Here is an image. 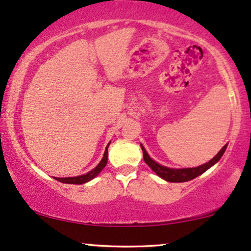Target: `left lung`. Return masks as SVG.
<instances>
[{
    "instance_id": "left-lung-1",
    "label": "left lung",
    "mask_w": 251,
    "mask_h": 251,
    "mask_svg": "<svg viewBox=\"0 0 251 251\" xmlns=\"http://www.w3.org/2000/svg\"><path fill=\"white\" fill-rule=\"evenodd\" d=\"M140 146H142V150H143L144 160H145V163L152 169V171L155 172V174L159 176L160 178H163V179L166 181H171V183H183V181H189L191 179H195L196 177H198V176L204 174L206 170H209L211 166H214L215 164L221 159L222 155L224 154L227 144H226V145L220 150V152H218V153L216 154L211 160H209L208 163L203 164V165L201 166H197V168H184V169L168 168V166H164L162 164L157 163L155 160H153L151 157H150L148 151H146L145 148H144L142 144H140Z\"/></svg>"
}]
</instances>
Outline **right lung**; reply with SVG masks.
<instances>
[{
    "instance_id": "obj_1",
    "label": "right lung",
    "mask_w": 251,
    "mask_h": 251,
    "mask_svg": "<svg viewBox=\"0 0 251 251\" xmlns=\"http://www.w3.org/2000/svg\"><path fill=\"white\" fill-rule=\"evenodd\" d=\"M109 144H111V142L107 144V146H106L105 153H103V157H102V159L100 160V163L98 164V165L93 170H91V171L87 172V174L81 175V176H76V177H65V178L54 177V179H56L57 181H61V183H65V184H85V183H87V181L93 179V178H96L97 176L102 171L103 168L106 166V164H107V154H108Z\"/></svg>"
}]
</instances>
